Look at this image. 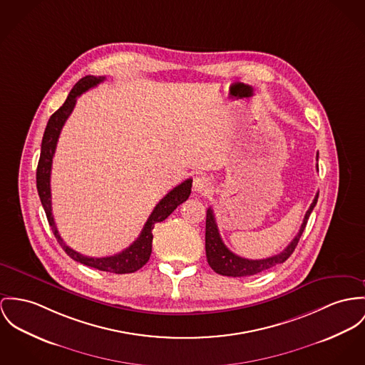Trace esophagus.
I'll use <instances>...</instances> for the list:
<instances>
[{
	"mask_svg": "<svg viewBox=\"0 0 365 365\" xmlns=\"http://www.w3.org/2000/svg\"><path fill=\"white\" fill-rule=\"evenodd\" d=\"M212 189V182L207 176H196L193 180V190L200 195H205Z\"/></svg>",
	"mask_w": 365,
	"mask_h": 365,
	"instance_id": "obj_1",
	"label": "esophagus"
}]
</instances>
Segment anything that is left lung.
Returning <instances> with one entry per match:
<instances>
[{
    "label": "left lung",
    "mask_w": 365,
    "mask_h": 365,
    "mask_svg": "<svg viewBox=\"0 0 365 365\" xmlns=\"http://www.w3.org/2000/svg\"><path fill=\"white\" fill-rule=\"evenodd\" d=\"M317 161H318V154H317ZM318 195L319 193H317L314 197L309 211L304 215V220L300 226L299 233L287 245V247L279 254L272 255L269 258H264V259H249V258H243V257L236 255L235 252H230L225 246L224 242L221 239L218 226L215 222V215L210 207L207 210V220H205V254H207V261H208L210 267L220 275L237 278V277H252V275L259 274L262 271H267L278 264L284 262L292 255V252H294V249L302 237V233L304 232L309 214L312 212V210L318 201Z\"/></svg>",
    "instance_id": "8db88e82"
}]
</instances>
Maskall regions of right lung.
Wrapping results in <instances>:
<instances>
[{
  "label": "right lung",
  "mask_w": 365,
  "mask_h": 365,
  "mask_svg": "<svg viewBox=\"0 0 365 365\" xmlns=\"http://www.w3.org/2000/svg\"><path fill=\"white\" fill-rule=\"evenodd\" d=\"M104 76H86L81 79L78 83L73 86L71 90L68 98L62 104L61 108H58L56 113H53L48 119V123L44 130V136L41 141V153H40V160L37 165V172H36V182H37V192L41 200L43 208L46 211L48 224L53 229V233L56 236L58 243L63 249L72 259L96 268L98 271H106L111 274H132L140 269L141 267L148 261L151 255V247H153V229L155 224L163 222L167 220L169 215L176 210L178 205H180L183 201H186L190 192H192V179H186L180 185H178L175 189H172L167 196L164 197L153 210L151 215L148 217L147 222L143 226L139 237L123 252L113 254L110 257H88L83 255L81 252H75L66 243L62 240L58 229H56V221L53 217V207H51V186H50V179H51V167H53V158L56 154V143L58 138L61 135V130L69 118V115L73 111L76 100L84 91H87L91 87H96L97 84L104 82Z\"/></svg>",
  "instance_id": "obj_1"
}]
</instances>
